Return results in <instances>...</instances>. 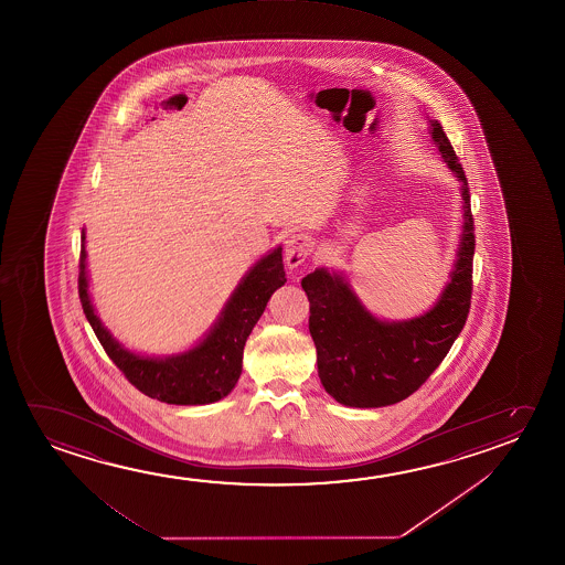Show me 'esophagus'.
I'll use <instances>...</instances> for the list:
<instances>
[{
    "label": "esophagus",
    "instance_id": "esophagus-1",
    "mask_svg": "<svg viewBox=\"0 0 565 565\" xmlns=\"http://www.w3.org/2000/svg\"><path fill=\"white\" fill-rule=\"evenodd\" d=\"M313 238L305 233L289 236L286 243V264L289 268L301 266L313 252Z\"/></svg>",
    "mask_w": 565,
    "mask_h": 565
}]
</instances>
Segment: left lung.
Segmentation results:
<instances>
[{
  "instance_id": "1",
  "label": "left lung",
  "mask_w": 565,
  "mask_h": 565,
  "mask_svg": "<svg viewBox=\"0 0 565 565\" xmlns=\"http://www.w3.org/2000/svg\"><path fill=\"white\" fill-rule=\"evenodd\" d=\"M433 139L460 178L466 218L458 260L438 303L417 319L385 322L365 311L339 274L315 269L301 281L322 387L348 407H385L407 399L440 365L468 319L476 252L468 178L438 121H433Z\"/></svg>"
}]
</instances>
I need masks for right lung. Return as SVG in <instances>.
I'll list each match as a JSON object with an SVG mask.
<instances>
[{"label":"right lung","instance_id":"obj_1","mask_svg":"<svg viewBox=\"0 0 565 565\" xmlns=\"http://www.w3.org/2000/svg\"><path fill=\"white\" fill-rule=\"evenodd\" d=\"M82 231L78 294L86 319L107 356L140 393L170 405H207L226 397L243 372L246 339L258 322L269 297L286 284L281 248L269 252L236 287L217 324L201 344L170 358L132 354L117 342L97 319L87 294L86 248Z\"/></svg>","mask_w":565,"mask_h":565}]
</instances>
